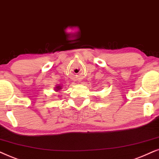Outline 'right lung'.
<instances>
[{
  "label": "right lung",
  "instance_id": "obj_1",
  "mask_svg": "<svg viewBox=\"0 0 159 159\" xmlns=\"http://www.w3.org/2000/svg\"><path fill=\"white\" fill-rule=\"evenodd\" d=\"M60 89H62V86H56V87L54 88V91L55 92H58Z\"/></svg>",
  "mask_w": 159,
  "mask_h": 159
}]
</instances>
